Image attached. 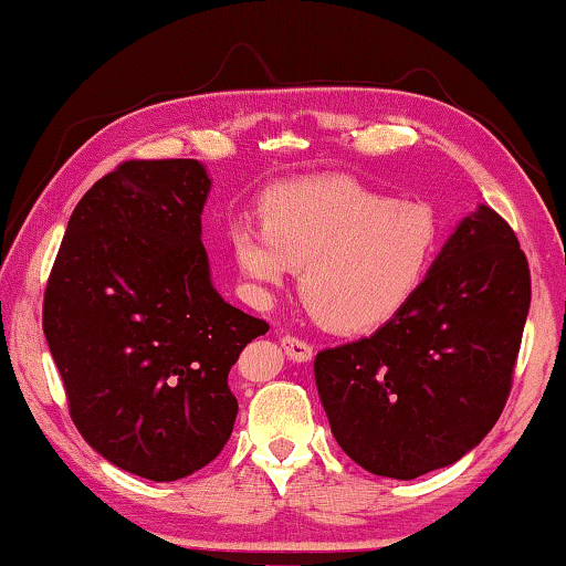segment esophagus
<instances>
[{"label":"esophagus","instance_id":"obj_1","mask_svg":"<svg viewBox=\"0 0 566 566\" xmlns=\"http://www.w3.org/2000/svg\"><path fill=\"white\" fill-rule=\"evenodd\" d=\"M282 347H284V355L290 357V360H294V363H307V360H312V345L307 343V339H302V337H294V335H282Z\"/></svg>","mask_w":566,"mask_h":566}]
</instances>
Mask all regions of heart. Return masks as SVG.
<instances>
[{
    "label": "heart",
    "instance_id": "obj_1",
    "mask_svg": "<svg viewBox=\"0 0 566 566\" xmlns=\"http://www.w3.org/2000/svg\"><path fill=\"white\" fill-rule=\"evenodd\" d=\"M262 221L231 227L239 272L266 292L302 269L304 307L339 335L396 319L436 262L438 221L426 203L392 201L347 176L276 186L262 203Z\"/></svg>",
    "mask_w": 566,
    "mask_h": 566
}]
</instances>
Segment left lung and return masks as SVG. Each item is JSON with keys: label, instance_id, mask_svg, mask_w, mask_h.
<instances>
[{"label": "left lung", "instance_id": "left-lung-1", "mask_svg": "<svg viewBox=\"0 0 566 566\" xmlns=\"http://www.w3.org/2000/svg\"><path fill=\"white\" fill-rule=\"evenodd\" d=\"M528 302L532 274L514 229L481 206L396 319L317 355L319 400L339 448L375 476L400 481L459 461L506 406Z\"/></svg>", "mask_w": 566, "mask_h": 566}]
</instances>
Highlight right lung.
<instances>
[{
	"label": "right lung",
	"mask_w": 566,
	"mask_h": 566,
	"mask_svg": "<svg viewBox=\"0 0 566 566\" xmlns=\"http://www.w3.org/2000/svg\"><path fill=\"white\" fill-rule=\"evenodd\" d=\"M199 160H123L75 206L42 300L70 418L123 471L178 481L227 446L231 365L269 325L219 297Z\"/></svg>",
	"instance_id": "right-lung-1"
}]
</instances>
